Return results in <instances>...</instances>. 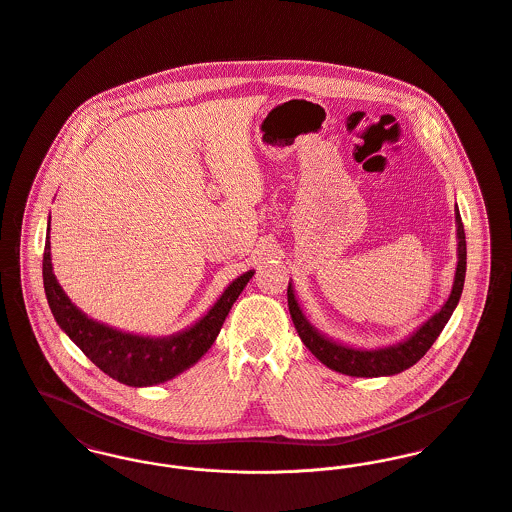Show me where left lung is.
Here are the masks:
<instances>
[{
    "mask_svg": "<svg viewBox=\"0 0 512 512\" xmlns=\"http://www.w3.org/2000/svg\"><path fill=\"white\" fill-rule=\"evenodd\" d=\"M454 214H456V239H458V265H456L450 296L436 314L431 315L421 327H417L407 339H403L395 345L378 347V349H358V347L337 343L331 337L319 333L302 312V308L294 296V286H292V282H288L286 294H288L290 317L294 321V327H296L302 343L312 351L319 362H323L327 368L347 374V376L380 378V376L399 374V372L411 368L415 362H419L425 356V353L433 347L434 341L438 339L444 325L448 323L452 312L456 310L462 290H464L466 234H464V224L460 218L458 204L454 206Z\"/></svg>",
    "mask_w": 512,
    "mask_h": 512,
    "instance_id": "8db88e82",
    "label": "left lung"
}]
</instances>
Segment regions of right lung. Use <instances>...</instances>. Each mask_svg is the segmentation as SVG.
I'll return each mask as SVG.
<instances>
[{
  "mask_svg": "<svg viewBox=\"0 0 512 512\" xmlns=\"http://www.w3.org/2000/svg\"><path fill=\"white\" fill-rule=\"evenodd\" d=\"M253 275L255 271H247L237 276L195 325L179 333L167 337L126 333L87 317L62 290L52 271L48 218L42 255V280L50 312L60 329L97 368H101L113 380L132 388L163 384L197 364L202 354L216 341L237 296L243 292Z\"/></svg>",
  "mask_w": 512,
  "mask_h": 512,
  "instance_id": "add662e5",
  "label": "right lung"
}]
</instances>
